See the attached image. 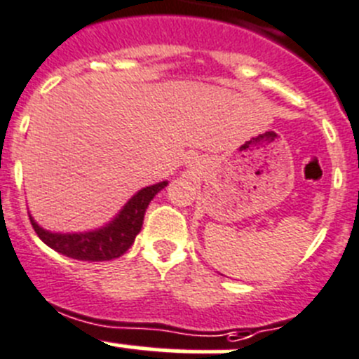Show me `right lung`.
<instances>
[{
	"label": "right lung",
	"instance_id": "1",
	"mask_svg": "<svg viewBox=\"0 0 359 359\" xmlns=\"http://www.w3.org/2000/svg\"><path fill=\"white\" fill-rule=\"evenodd\" d=\"M165 187L167 182H162L139 190L121 210L119 215L115 217L110 224L97 231L62 235V233L46 231L34 219L29 220H32V226L39 238L60 255L74 259H83V262H107V259L119 258L131 248L135 236L139 235L140 228H142L147 205Z\"/></svg>",
	"mask_w": 359,
	"mask_h": 359
}]
</instances>
